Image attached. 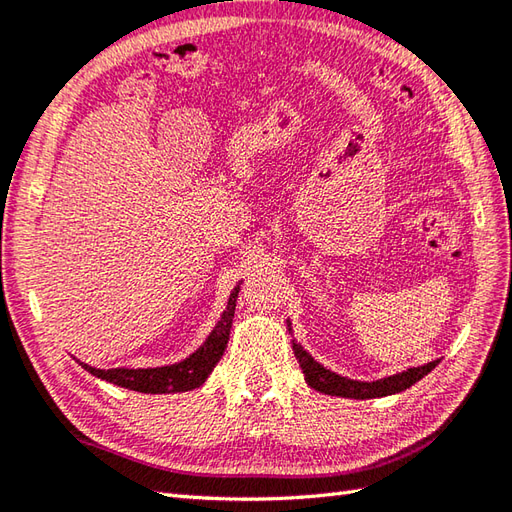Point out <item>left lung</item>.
Here are the masks:
<instances>
[{"instance_id": "obj_1", "label": "left lung", "mask_w": 512, "mask_h": 512, "mask_svg": "<svg viewBox=\"0 0 512 512\" xmlns=\"http://www.w3.org/2000/svg\"><path fill=\"white\" fill-rule=\"evenodd\" d=\"M289 331H291V322H289ZM293 352L304 372L306 383H309L313 390L322 394H331V396H344V399H379V396L399 394L407 388H412L416 381L423 379L427 372H431L438 366V361H429L425 366L407 368L399 374H392V377H385L379 381H355V379L342 377V374L337 372L326 370L322 363H317L309 352L295 342V339H293Z\"/></svg>"}]
</instances>
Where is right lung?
I'll return each mask as SVG.
<instances>
[{
    "label": "right lung",
    "mask_w": 512,
    "mask_h": 512,
    "mask_svg": "<svg viewBox=\"0 0 512 512\" xmlns=\"http://www.w3.org/2000/svg\"><path fill=\"white\" fill-rule=\"evenodd\" d=\"M241 287H234L230 293V300H227L225 311L217 326L212 328L203 346H199L190 357L184 361L173 363V366H162V368H111V370H100L92 368L87 363L78 361L81 366L92 372L94 377L109 381L113 385H120V388L144 392V394H173V392H188L203 385L210 377V372L217 366L219 359L223 357L227 339H230V328L234 320V309H236V298Z\"/></svg>",
    "instance_id": "add662e5"
}]
</instances>
